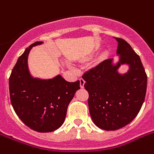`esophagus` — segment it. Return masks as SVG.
<instances>
[{"label":"esophagus","mask_w":154,"mask_h":154,"mask_svg":"<svg viewBox=\"0 0 154 154\" xmlns=\"http://www.w3.org/2000/svg\"><path fill=\"white\" fill-rule=\"evenodd\" d=\"M85 83V80L83 78H80V86H81V88H84Z\"/></svg>","instance_id":"obj_1"}]
</instances>
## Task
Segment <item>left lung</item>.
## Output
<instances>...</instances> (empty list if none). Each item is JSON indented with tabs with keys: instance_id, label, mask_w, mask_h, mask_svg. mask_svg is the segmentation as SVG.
Instances as JSON below:
<instances>
[{
	"instance_id": "left-lung-1",
	"label": "left lung",
	"mask_w": 154,
	"mask_h": 154,
	"mask_svg": "<svg viewBox=\"0 0 154 154\" xmlns=\"http://www.w3.org/2000/svg\"><path fill=\"white\" fill-rule=\"evenodd\" d=\"M115 39L119 61L112 65L111 58L103 60L82 76L92 120L105 130H117L130 123L143 105L147 88V75L140 57L125 40ZM124 63L130 69L120 75L117 69Z\"/></svg>"
}]
</instances>
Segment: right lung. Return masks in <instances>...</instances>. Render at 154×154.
Here are the masks:
<instances>
[{
	"label": "right lung",
	"mask_w": 154,
	"mask_h": 154,
	"mask_svg": "<svg viewBox=\"0 0 154 154\" xmlns=\"http://www.w3.org/2000/svg\"><path fill=\"white\" fill-rule=\"evenodd\" d=\"M37 42L20 56L9 77L13 109L24 124L40 133L54 131L65 122L67 108L80 89V82H66L60 75L53 79L33 78L28 68V56Z\"/></svg>",
	"instance_id": "obj_1"
}]
</instances>
